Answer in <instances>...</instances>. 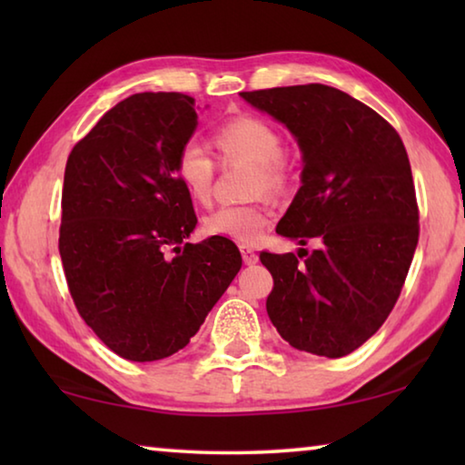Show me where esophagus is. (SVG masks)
I'll use <instances>...</instances> for the list:
<instances>
[{
	"instance_id": "obj_1",
	"label": "esophagus",
	"mask_w": 465,
	"mask_h": 465,
	"mask_svg": "<svg viewBox=\"0 0 465 465\" xmlns=\"http://www.w3.org/2000/svg\"><path fill=\"white\" fill-rule=\"evenodd\" d=\"M240 252H242V258H243V264H256L258 262V254L254 250H252L250 246H240Z\"/></svg>"
}]
</instances>
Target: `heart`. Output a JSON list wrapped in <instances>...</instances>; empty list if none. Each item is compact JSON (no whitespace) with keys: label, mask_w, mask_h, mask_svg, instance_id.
<instances>
[{"label":"heart","mask_w":465,"mask_h":465,"mask_svg":"<svg viewBox=\"0 0 465 465\" xmlns=\"http://www.w3.org/2000/svg\"><path fill=\"white\" fill-rule=\"evenodd\" d=\"M222 166L248 163V196L266 194L272 199L287 194L295 183L293 157L282 147L281 131L271 121L240 114L225 121L209 139ZM174 174L194 203L211 201L215 162L196 145H184L176 155ZM271 222V209L262 199L246 204H225L203 219V232L211 238L254 243Z\"/></svg>","instance_id":"obj_1"}]
</instances>
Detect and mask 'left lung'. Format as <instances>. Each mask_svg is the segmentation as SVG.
<instances>
[{
  "label": "left lung",
  "instance_id": "obj_1",
  "mask_svg": "<svg viewBox=\"0 0 465 465\" xmlns=\"http://www.w3.org/2000/svg\"><path fill=\"white\" fill-rule=\"evenodd\" d=\"M240 96L293 133L302 188L277 233L318 248L261 252L272 274L266 312L297 351L338 359L357 351L396 305L419 243V204L406 147L363 102L324 84Z\"/></svg>",
  "mask_w": 465,
  "mask_h": 465
}]
</instances>
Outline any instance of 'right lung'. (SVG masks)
Wrapping results in <instances>:
<instances>
[{
	"mask_svg": "<svg viewBox=\"0 0 465 465\" xmlns=\"http://www.w3.org/2000/svg\"><path fill=\"white\" fill-rule=\"evenodd\" d=\"M196 124L186 94H133L67 157L59 254L69 293L94 334L137 363L184 349L242 269L232 240L183 246L196 215L174 163Z\"/></svg>",
	"mask_w": 465,
	"mask_h": 465,
	"instance_id": "obj_1",
	"label": "right lung"
}]
</instances>
